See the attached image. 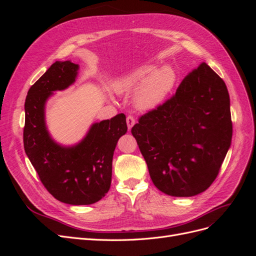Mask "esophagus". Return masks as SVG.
<instances>
[{
    "instance_id": "1",
    "label": "esophagus",
    "mask_w": 256,
    "mask_h": 256,
    "mask_svg": "<svg viewBox=\"0 0 256 256\" xmlns=\"http://www.w3.org/2000/svg\"><path fill=\"white\" fill-rule=\"evenodd\" d=\"M126 122H127V126H128V129H129V130H130L131 128H132L134 125L136 124L134 118V116H131V115H128V116H127Z\"/></svg>"
}]
</instances>
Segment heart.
<instances>
[{
    "label": "heart",
    "instance_id": "b5f03b06",
    "mask_svg": "<svg viewBox=\"0 0 256 256\" xmlns=\"http://www.w3.org/2000/svg\"><path fill=\"white\" fill-rule=\"evenodd\" d=\"M177 80L174 69L156 65H143L116 78L112 88L116 94L128 95L134 92V104L138 111L158 109L171 94Z\"/></svg>",
    "mask_w": 256,
    "mask_h": 256
}]
</instances>
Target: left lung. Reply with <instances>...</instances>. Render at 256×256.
I'll return each mask as SVG.
<instances>
[{"instance_id":"1","label":"left lung","mask_w":256,"mask_h":256,"mask_svg":"<svg viewBox=\"0 0 256 256\" xmlns=\"http://www.w3.org/2000/svg\"><path fill=\"white\" fill-rule=\"evenodd\" d=\"M131 134L161 192L184 198L198 194L218 176L232 142L226 83L202 63L171 98L142 115Z\"/></svg>"}]
</instances>
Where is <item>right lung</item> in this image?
<instances>
[{
  "label": "right lung",
  "instance_id": "obj_1",
  "mask_svg": "<svg viewBox=\"0 0 256 256\" xmlns=\"http://www.w3.org/2000/svg\"><path fill=\"white\" fill-rule=\"evenodd\" d=\"M79 65L56 62L28 92L23 144L40 180L60 202L90 205L109 191L112 160L118 138L127 132L125 114L92 124L83 140L62 146L50 136L44 120V106L54 90L72 85Z\"/></svg>",
  "mask_w": 256,
  "mask_h": 256
}]
</instances>
